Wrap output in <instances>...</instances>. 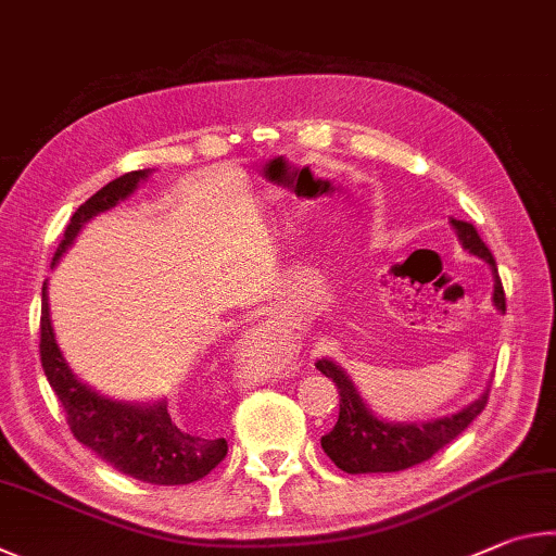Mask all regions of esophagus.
Listing matches in <instances>:
<instances>
[{"label": "esophagus", "mask_w": 556, "mask_h": 556, "mask_svg": "<svg viewBox=\"0 0 556 556\" xmlns=\"http://www.w3.org/2000/svg\"><path fill=\"white\" fill-rule=\"evenodd\" d=\"M251 339H256L270 362H290V358L298 354V346L293 344V339H286L280 334H270V332L263 334V329H258V332H253Z\"/></svg>", "instance_id": "obj_1"}]
</instances>
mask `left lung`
Here are the masks:
<instances>
[{
	"instance_id": "left-lung-1",
	"label": "left lung",
	"mask_w": 556,
	"mask_h": 556,
	"mask_svg": "<svg viewBox=\"0 0 556 556\" xmlns=\"http://www.w3.org/2000/svg\"><path fill=\"white\" fill-rule=\"evenodd\" d=\"M452 227L462 247L491 266L493 305L505 315V293L493 253L481 241L473 224L452 219ZM317 368L329 381H334L339 391V420L332 432L323 437V450L346 473H391L432 459L442 446L456 440L476 420V415H481L491 391L489 386L473 403L454 415L437 417V420L388 422L368 410L342 366L329 362V358H319Z\"/></svg>"
}]
</instances>
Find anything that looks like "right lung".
Returning a JSON list of instances; mask_svg holds the SVG:
<instances>
[{
  "instance_id": "add662e5",
  "label": "right lung",
  "mask_w": 556,
  "mask_h": 556,
  "mask_svg": "<svg viewBox=\"0 0 556 556\" xmlns=\"http://www.w3.org/2000/svg\"><path fill=\"white\" fill-rule=\"evenodd\" d=\"M149 175L151 170L124 173L122 178L106 182L100 192H94L90 200L80 204L65 227L51 268L71 249V243L87 222L131 198L139 182ZM41 366L48 383L63 405L75 440L114 466L116 471L131 476L136 481L153 485L194 483L227 456V440H222V437L212 440V437L180 430L170 420L165 401H114V397H106L87 383L77 381L55 342L51 309H48V283H43L41 300Z\"/></svg>"
}]
</instances>
